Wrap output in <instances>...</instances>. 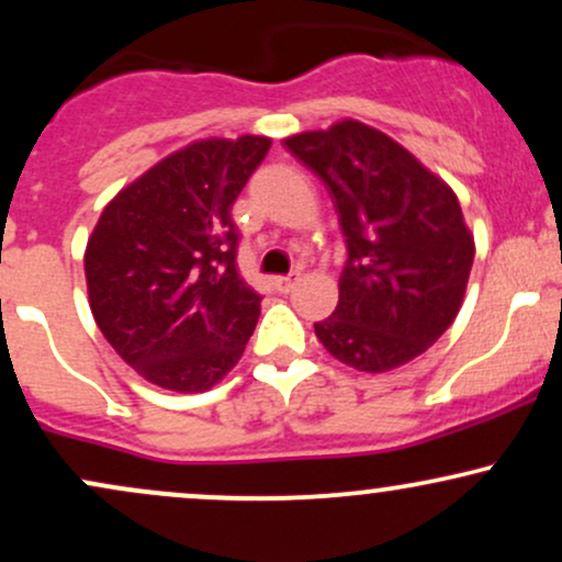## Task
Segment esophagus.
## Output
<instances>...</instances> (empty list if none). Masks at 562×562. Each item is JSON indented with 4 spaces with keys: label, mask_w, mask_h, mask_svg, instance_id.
Here are the masks:
<instances>
[{
    "label": "esophagus",
    "mask_w": 562,
    "mask_h": 562,
    "mask_svg": "<svg viewBox=\"0 0 562 562\" xmlns=\"http://www.w3.org/2000/svg\"><path fill=\"white\" fill-rule=\"evenodd\" d=\"M299 280H301V272H293L288 277H274V290L277 293H290V290L299 285Z\"/></svg>",
    "instance_id": "obj_1"
}]
</instances>
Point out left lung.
Returning <instances> with one entry per match:
<instances>
[{"label": "left lung", "mask_w": 562, "mask_h": 562, "mask_svg": "<svg viewBox=\"0 0 562 562\" xmlns=\"http://www.w3.org/2000/svg\"><path fill=\"white\" fill-rule=\"evenodd\" d=\"M330 192L348 259L333 317L314 325L338 362L385 372L454 322L475 245L460 200L398 142L346 119L285 139Z\"/></svg>", "instance_id": "8db88e82"}]
</instances>
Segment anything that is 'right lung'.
Here are the masks:
<instances>
[{
  "label": "right lung",
  "instance_id": "1",
  "mask_svg": "<svg viewBox=\"0 0 562 562\" xmlns=\"http://www.w3.org/2000/svg\"><path fill=\"white\" fill-rule=\"evenodd\" d=\"M272 139H200L115 195L87 243L89 306L108 344L160 389L209 391L256 330L261 295L237 274L232 203Z\"/></svg>",
  "mask_w": 562,
  "mask_h": 562
}]
</instances>
